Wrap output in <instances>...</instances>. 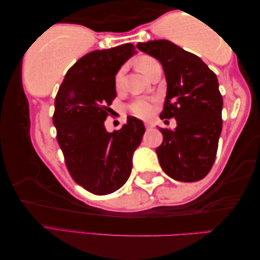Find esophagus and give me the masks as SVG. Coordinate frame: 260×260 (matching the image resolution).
<instances>
[{"label": "esophagus", "mask_w": 260, "mask_h": 260, "mask_svg": "<svg viewBox=\"0 0 260 260\" xmlns=\"http://www.w3.org/2000/svg\"><path fill=\"white\" fill-rule=\"evenodd\" d=\"M153 126H154V124H153V123L152 122H145V127H146V129H152V127Z\"/></svg>", "instance_id": "esophagus-1"}]
</instances>
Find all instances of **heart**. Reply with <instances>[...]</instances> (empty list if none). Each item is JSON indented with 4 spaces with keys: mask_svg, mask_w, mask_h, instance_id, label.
I'll return each mask as SVG.
<instances>
[{
    "mask_svg": "<svg viewBox=\"0 0 260 260\" xmlns=\"http://www.w3.org/2000/svg\"><path fill=\"white\" fill-rule=\"evenodd\" d=\"M153 62H154V59L151 58V57L140 58L138 61L139 70L142 71L143 74H145L147 76ZM123 76H124V68H121V69L117 71L116 76H115V86H116L117 88L121 86L122 80H123ZM129 109H130L131 113L136 115V116L145 117V116H147V115H150V113H151L152 104H151L150 100L143 99V98H140V99H136L134 102H131Z\"/></svg>",
    "mask_w": 260,
    "mask_h": 260,
    "instance_id": "obj_1",
    "label": "heart"
}]
</instances>
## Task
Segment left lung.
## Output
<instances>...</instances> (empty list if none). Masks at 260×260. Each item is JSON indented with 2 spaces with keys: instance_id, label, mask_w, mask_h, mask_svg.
I'll return each mask as SVG.
<instances>
[{
  "instance_id": "1",
  "label": "left lung",
  "mask_w": 260,
  "mask_h": 260,
  "mask_svg": "<svg viewBox=\"0 0 260 260\" xmlns=\"http://www.w3.org/2000/svg\"><path fill=\"white\" fill-rule=\"evenodd\" d=\"M137 48L162 64L167 95L162 118H175L174 130L160 127L162 144L156 147L164 172L174 180L196 182L214 164L222 130V95L216 75L201 57L168 40L138 42Z\"/></svg>"
}]
</instances>
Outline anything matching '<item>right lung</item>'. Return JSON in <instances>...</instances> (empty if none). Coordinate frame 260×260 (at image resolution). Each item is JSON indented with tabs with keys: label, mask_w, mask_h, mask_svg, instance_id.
Masks as SVG:
<instances>
[{
	"label": "right lung",
	"mask_w": 260,
	"mask_h": 260,
	"mask_svg": "<svg viewBox=\"0 0 260 260\" xmlns=\"http://www.w3.org/2000/svg\"><path fill=\"white\" fill-rule=\"evenodd\" d=\"M135 53L133 44H124L84 55L68 70L55 98L53 123L67 168L91 193L108 194L124 184L145 133L134 116L113 133L104 123L116 98L115 76Z\"/></svg>",
	"instance_id": "add662e5"
}]
</instances>
